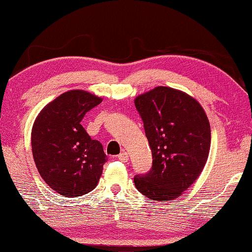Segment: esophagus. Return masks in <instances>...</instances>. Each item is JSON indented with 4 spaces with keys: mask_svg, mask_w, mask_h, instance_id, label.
<instances>
[{
    "mask_svg": "<svg viewBox=\"0 0 252 252\" xmlns=\"http://www.w3.org/2000/svg\"><path fill=\"white\" fill-rule=\"evenodd\" d=\"M117 158H118V160H120V161H122V162H126V161L129 160L128 153H126V152L121 153V154L117 156Z\"/></svg>",
    "mask_w": 252,
    "mask_h": 252,
    "instance_id": "1",
    "label": "esophagus"
}]
</instances>
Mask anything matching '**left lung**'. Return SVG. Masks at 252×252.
Masks as SVG:
<instances>
[{
	"instance_id": "8db88e82",
	"label": "left lung",
	"mask_w": 252,
	"mask_h": 252,
	"mask_svg": "<svg viewBox=\"0 0 252 252\" xmlns=\"http://www.w3.org/2000/svg\"><path fill=\"white\" fill-rule=\"evenodd\" d=\"M152 149L153 166L134 178L155 201L179 198L200 175L209 158L211 128L204 109L179 90L158 86L135 98Z\"/></svg>"
}]
</instances>
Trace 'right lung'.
<instances>
[{
    "instance_id": "add662e5",
    "label": "right lung",
    "mask_w": 252,
    "mask_h": 252,
    "mask_svg": "<svg viewBox=\"0 0 252 252\" xmlns=\"http://www.w3.org/2000/svg\"><path fill=\"white\" fill-rule=\"evenodd\" d=\"M102 98L71 90L52 100L37 115L32 129V152L41 178L66 198L88 194L99 181L108 160L99 141L83 128L85 114Z\"/></svg>"
}]
</instances>
